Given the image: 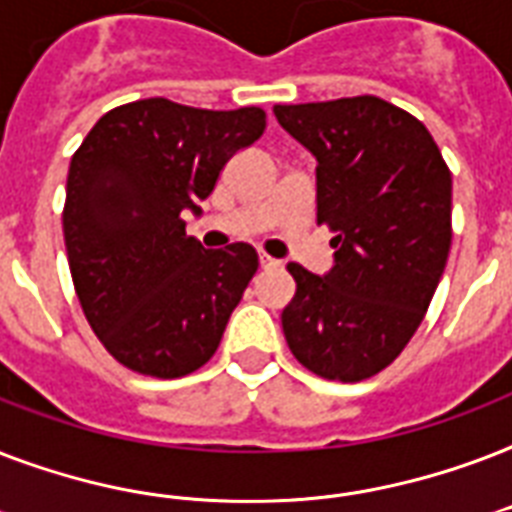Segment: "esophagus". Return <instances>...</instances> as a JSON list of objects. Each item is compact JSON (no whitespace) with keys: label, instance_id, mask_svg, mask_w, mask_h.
Here are the masks:
<instances>
[{"label":"esophagus","instance_id":"1","mask_svg":"<svg viewBox=\"0 0 512 512\" xmlns=\"http://www.w3.org/2000/svg\"><path fill=\"white\" fill-rule=\"evenodd\" d=\"M279 260H273L271 255H265V252H260V268H279Z\"/></svg>","mask_w":512,"mask_h":512}]
</instances>
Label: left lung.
<instances>
[{
  "mask_svg": "<svg viewBox=\"0 0 512 512\" xmlns=\"http://www.w3.org/2000/svg\"><path fill=\"white\" fill-rule=\"evenodd\" d=\"M316 156V217L335 233L324 276L289 263V350L324 380L382 372L425 319L452 247V172L420 119L374 95L273 106Z\"/></svg>",
  "mask_w": 512,
  "mask_h": 512,
  "instance_id": "1",
  "label": "left lung"
}]
</instances>
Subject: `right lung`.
I'll list each match as a JSON object with an SVG mask.
<instances>
[{"label":"right lung","instance_id":"1","mask_svg":"<svg viewBox=\"0 0 512 512\" xmlns=\"http://www.w3.org/2000/svg\"><path fill=\"white\" fill-rule=\"evenodd\" d=\"M265 130V111H207L167 98L111 108L76 148L63 236L82 311L127 369L175 380L215 356L257 271L244 241L204 249L183 212L215 188L236 151Z\"/></svg>","mask_w":512,"mask_h":512}]
</instances>
